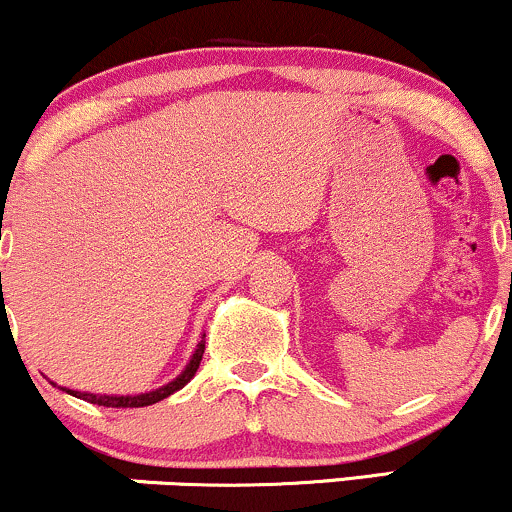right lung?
I'll return each instance as SVG.
<instances>
[{"mask_svg":"<svg viewBox=\"0 0 512 512\" xmlns=\"http://www.w3.org/2000/svg\"><path fill=\"white\" fill-rule=\"evenodd\" d=\"M0 278H2V275H0ZM203 353H205V341H200L198 348H195L191 363L186 365V370H183L174 382H169L166 387L157 389V392H147V394H137V396H106V394L99 396V394H86V392H72V389H67V392H70L72 396H77V399L89 401V404L108 406V409H140V406L157 404V401H162V399H166V396L179 392L181 387H186V384L193 380L195 370H198L200 360H203Z\"/></svg>","mask_w":512,"mask_h":512,"instance_id":"right-lung-1","label":"right lung"}]
</instances>
